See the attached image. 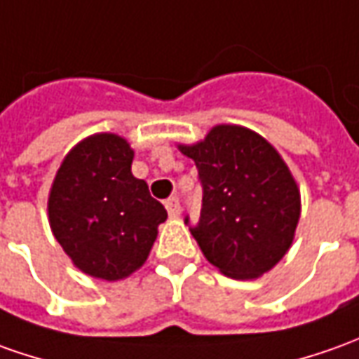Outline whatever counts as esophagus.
<instances>
[{
  "label": "esophagus",
  "instance_id": "obj_1",
  "mask_svg": "<svg viewBox=\"0 0 359 359\" xmlns=\"http://www.w3.org/2000/svg\"><path fill=\"white\" fill-rule=\"evenodd\" d=\"M165 206H167V212H169L170 218H177L180 214V202L179 198H169L165 202Z\"/></svg>",
  "mask_w": 359,
  "mask_h": 359
}]
</instances>
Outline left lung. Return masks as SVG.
<instances>
[{"mask_svg": "<svg viewBox=\"0 0 359 359\" xmlns=\"http://www.w3.org/2000/svg\"><path fill=\"white\" fill-rule=\"evenodd\" d=\"M179 149L198 169L202 210L190 231L204 257L231 279H257L275 267L301 216L299 187L281 155L240 126H216Z\"/></svg>", "mask_w": 359, "mask_h": 359, "instance_id": "left-lung-1", "label": "left lung"}]
</instances>
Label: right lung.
<instances>
[{"label": "right lung", "mask_w": 359, "mask_h": 359, "mask_svg": "<svg viewBox=\"0 0 359 359\" xmlns=\"http://www.w3.org/2000/svg\"><path fill=\"white\" fill-rule=\"evenodd\" d=\"M133 149L119 135L96 133L68 153L48 194L50 230L80 271L104 281L145 263L167 210L131 175Z\"/></svg>", "instance_id": "right-lung-1"}]
</instances>
